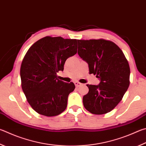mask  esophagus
Returning <instances> with one entry per match:
<instances>
[{"instance_id": "1", "label": "esophagus", "mask_w": 146, "mask_h": 146, "mask_svg": "<svg viewBox=\"0 0 146 146\" xmlns=\"http://www.w3.org/2000/svg\"><path fill=\"white\" fill-rule=\"evenodd\" d=\"M75 86L76 87H80L81 86L82 84L80 83V82H79L78 81H76V82H75Z\"/></svg>"}]
</instances>
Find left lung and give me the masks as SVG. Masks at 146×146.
<instances>
[{
	"instance_id": "8db88e82",
	"label": "left lung",
	"mask_w": 146,
	"mask_h": 146,
	"mask_svg": "<svg viewBox=\"0 0 146 146\" xmlns=\"http://www.w3.org/2000/svg\"><path fill=\"white\" fill-rule=\"evenodd\" d=\"M78 54L88 63L89 73L100 80L98 86L87 85L85 108L93 114L110 112L121 102L129 86L130 69L117 44L104 39H78Z\"/></svg>"
}]
</instances>
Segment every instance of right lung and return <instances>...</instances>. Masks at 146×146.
<instances>
[{
    "label": "right lung",
    "mask_w": 146,
    "mask_h": 146,
    "mask_svg": "<svg viewBox=\"0 0 146 146\" xmlns=\"http://www.w3.org/2000/svg\"><path fill=\"white\" fill-rule=\"evenodd\" d=\"M78 39L46 36L32 45L20 68L21 85L29 105L36 112L52 117L64 112L75 88L58 79L66 59L77 52Z\"/></svg>",
    "instance_id": "right-lung-1"
}]
</instances>
